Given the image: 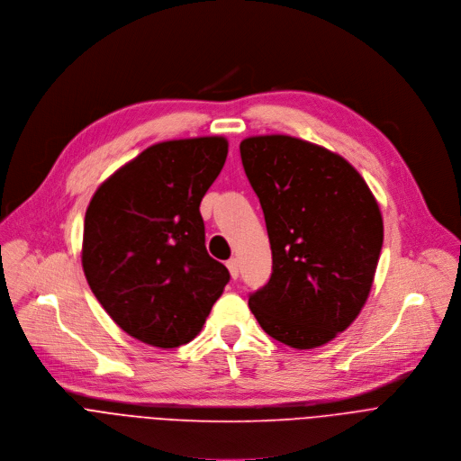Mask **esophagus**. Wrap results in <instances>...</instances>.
<instances>
[{"mask_svg":"<svg viewBox=\"0 0 461 461\" xmlns=\"http://www.w3.org/2000/svg\"><path fill=\"white\" fill-rule=\"evenodd\" d=\"M227 268H229L232 278L236 280L238 276H240V259H238V258H230V259L227 261Z\"/></svg>","mask_w":461,"mask_h":461,"instance_id":"obj_1","label":"esophagus"}]
</instances>
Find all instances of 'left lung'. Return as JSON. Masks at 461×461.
Masks as SVG:
<instances>
[{
  "label": "left lung",
  "instance_id": "obj_1",
  "mask_svg": "<svg viewBox=\"0 0 461 461\" xmlns=\"http://www.w3.org/2000/svg\"><path fill=\"white\" fill-rule=\"evenodd\" d=\"M259 198L272 274L249 296L261 329L314 348L343 332L369 298L384 245L376 198L341 156L284 134L240 143Z\"/></svg>",
  "mask_w": 461,
  "mask_h": 461
}]
</instances>
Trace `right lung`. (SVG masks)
I'll use <instances>...</instances> for the list:
<instances>
[{
  "instance_id": "1",
  "label": "right lung",
  "mask_w": 461,
  "mask_h": 461,
  "mask_svg": "<svg viewBox=\"0 0 461 461\" xmlns=\"http://www.w3.org/2000/svg\"><path fill=\"white\" fill-rule=\"evenodd\" d=\"M227 152L221 136L156 143L105 179L88 203L85 278L107 314L147 345L194 339L230 280L205 249L200 214Z\"/></svg>"
}]
</instances>
